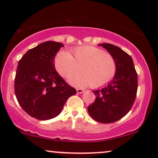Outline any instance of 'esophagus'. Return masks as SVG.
<instances>
[{
	"mask_svg": "<svg viewBox=\"0 0 158 158\" xmlns=\"http://www.w3.org/2000/svg\"><path fill=\"white\" fill-rule=\"evenodd\" d=\"M84 90L83 89H77V92L78 93V94H82V93L84 92Z\"/></svg>",
	"mask_w": 158,
	"mask_h": 158,
	"instance_id": "34e87169",
	"label": "esophagus"
}]
</instances>
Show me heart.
Masks as SVG:
<instances>
[{
	"label": "heart",
	"mask_w": 158,
	"mask_h": 158,
	"mask_svg": "<svg viewBox=\"0 0 158 158\" xmlns=\"http://www.w3.org/2000/svg\"><path fill=\"white\" fill-rule=\"evenodd\" d=\"M54 67L63 77H69L80 69L82 73L71 76L69 83L76 87L90 85L94 89L110 83L117 72V63L111 54L90 45L76 47L69 53L60 50L54 58Z\"/></svg>",
	"instance_id": "b5f03b06"
}]
</instances>
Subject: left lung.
Segmentation results:
<instances>
[{"instance_id":"obj_1","label":"left lung","mask_w":158,"mask_h":158,"mask_svg":"<svg viewBox=\"0 0 158 158\" xmlns=\"http://www.w3.org/2000/svg\"><path fill=\"white\" fill-rule=\"evenodd\" d=\"M114 56L117 63L114 78L102 89L93 91L95 101L88 106V111L95 121L112 123L130 111L138 90V75L131 56L117 46L100 44Z\"/></svg>"}]
</instances>
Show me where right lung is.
Segmentation results:
<instances>
[{"label": "right lung", "mask_w": 158, "mask_h": 158, "mask_svg": "<svg viewBox=\"0 0 158 158\" xmlns=\"http://www.w3.org/2000/svg\"><path fill=\"white\" fill-rule=\"evenodd\" d=\"M63 46L48 41L30 49L18 62L15 92L22 108L39 120L56 117L69 97L76 93L56 71L54 58Z\"/></svg>", "instance_id": "right-lung-1"}]
</instances>
